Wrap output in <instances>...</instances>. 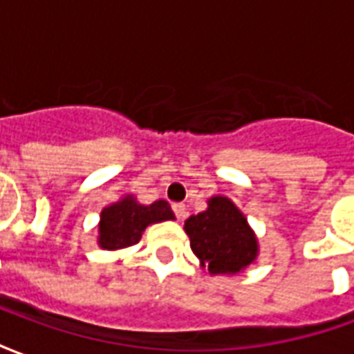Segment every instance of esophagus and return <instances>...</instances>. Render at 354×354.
Listing matches in <instances>:
<instances>
[{
    "label": "esophagus",
    "instance_id": "1",
    "mask_svg": "<svg viewBox=\"0 0 354 354\" xmlns=\"http://www.w3.org/2000/svg\"><path fill=\"white\" fill-rule=\"evenodd\" d=\"M172 210H174V214H176L178 220H184L185 216H187V208H185L184 203H176V205H172Z\"/></svg>",
    "mask_w": 354,
    "mask_h": 354
}]
</instances>
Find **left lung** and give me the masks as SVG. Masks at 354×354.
<instances>
[{"label":"left lung","instance_id":"obj_1","mask_svg":"<svg viewBox=\"0 0 354 354\" xmlns=\"http://www.w3.org/2000/svg\"><path fill=\"white\" fill-rule=\"evenodd\" d=\"M207 210L189 216L184 231L193 254L208 274H237L258 260L256 233L239 207L223 195L207 201Z\"/></svg>","mask_w":354,"mask_h":354}]
</instances>
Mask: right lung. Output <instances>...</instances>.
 I'll return each mask as SVG.
<instances>
[{
    "label": "right lung",
    "mask_w": 354,
    "mask_h": 354,
    "mask_svg": "<svg viewBox=\"0 0 354 354\" xmlns=\"http://www.w3.org/2000/svg\"><path fill=\"white\" fill-rule=\"evenodd\" d=\"M174 218L176 216L165 199L142 205L134 195H123L102 208L96 243L102 250H123L138 243L147 225Z\"/></svg>",
    "instance_id": "1"
}]
</instances>
